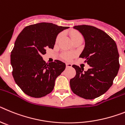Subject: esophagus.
I'll return each instance as SVG.
<instances>
[{
	"label": "esophagus",
	"instance_id": "obj_1",
	"mask_svg": "<svg viewBox=\"0 0 125 125\" xmlns=\"http://www.w3.org/2000/svg\"><path fill=\"white\" fill-rule=\"evenodd\" d=\"M66 67L67 68H70V67H72V64L71 63H66Z\"/></svg>",
	"mask_w": 125,
	"mask_h": 125
}]
</instances>
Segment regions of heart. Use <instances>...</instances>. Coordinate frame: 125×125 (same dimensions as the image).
I'll use <instances>...</instances> for the list:
<instances>
[{"label":"heart","mask_w":125,"mask_h":125,"mask_svg":"<svg viewBox=\"0 0 125 125\" xmlns=\"http://www.w3.org/2000/svg\"><path fill=\"white\" fill-rule=\"evenodd\" d=\"M70 36H71V38H72V39L75 38H76V37L79 36H81V34H79V32H72L71 34H70ZM62 36V34H60L57 36V37H56V43H58L60 40H61ZM72 56H73V55L71 53H65L63 55L62 57H63V58H64V59L70 60L72 58Z\"/></svg>","instance_id":"obj_1"}]
</instances>
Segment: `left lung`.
I'll return each instance as SVG.
<instances>
[{
	"mask_svg": "<svg viewBox=\"0 0 125 125\" xmlns=\"http://www.w3.org/2000/svg\"><path fill=\"white\" fill-rule=\"evenodd\" d=\"M73 28L85 39V48L79 57L91 67L83 72L82 67L72 65L76 75L70 79V87L79 97L93 99L104 94L113 83L120 69L118 48L113 39L98 28L88 25Z\"/></svg>",
	"mask_w": 125,
	"mask_h": 125,
	"instance_id": "8db88e82",
	"label": "left lung"
}]
</instances>
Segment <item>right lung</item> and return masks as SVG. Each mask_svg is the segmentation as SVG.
Returning a JSON list of instances; mask_svg holds the SVG:
<instances>
[{"label": "right lung", "instance_id": "1", "mask_svg": "<svg viewBox=\"0 0 125 125\" xmlns=\"http://www.w3.org/2000/svg\"><path fill=\"white\" fill-rule=\"evenodd\" d=\"M69 27L48 22L30 25L18 35L10 54L12 76L26 94L39 98L50 93L56 78L65 69L58 60L47 63L42 55L47 48L53 49L56 36Z\"/></svg>", "mask_w": 125, "mask_h": 125}]
</instances>
